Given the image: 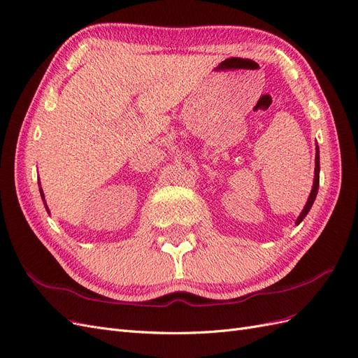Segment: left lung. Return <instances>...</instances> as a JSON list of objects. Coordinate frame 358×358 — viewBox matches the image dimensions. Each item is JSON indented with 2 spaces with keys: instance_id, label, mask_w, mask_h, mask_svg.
Instances as JSON below:
<instances>
[{
  "instance_id": "8db88e82",
  "label": "left lung",
  "mask_w": 358,
  "mask_h": 358,
  "mask_svg": "<svg viewBox=\"0 0 358 358\" xmlns=\"http://www.w3.org/2000/svg\"><path fill=\"white\" fill-rule=\"evenodd\" d=\"M318 187H320V148L317 146V155H315V179H313V187H312V191H310V196L308 199V203L305 206V209L301 210L300 216L297 218V222L296 224H300L303 221V218L308 215V212L310 210L313 201H315V197L318 194Z\"/></svg>"
}]
</instances>
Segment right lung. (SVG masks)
<instances>
[{
    "label": "right lung",
    "mask_w": 358,
    "mask_h": 358,
    "mask_svg": "<svg viewBox=\"0 0 358 358\" xmlns=\"http://www.w3.org/2000/svg\"><path fill=\"white\" fill-rule=\"evenodd\" d=\"M40 194H41V199H43V200H45V194H43V191H41V188H40ZM45 206H46V203H45ZM46 210H48V212H49V209H48V206H46Z\"/></svg>",
    "instance_id": "add662e5"
}]
</instances>
